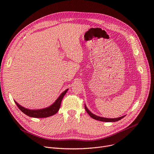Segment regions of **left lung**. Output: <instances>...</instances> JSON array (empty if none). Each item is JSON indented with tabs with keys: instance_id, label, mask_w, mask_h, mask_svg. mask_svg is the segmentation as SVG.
I'll list each match as a JSON object with an SVG mask.
<instances>
[{
	"instance_id": "obj_1",
	"label": "left lung",
	"mask_w": 154,
	"mask_h": 154,
	"mask_svg": "<svg viewBox=\"0 0 154 154\" xmlns=\"http://www.w3.org/2000/svg\"><path fill=\"white\" fill-rule=\"evenodd\" d=\"M85 110L86 111V112L88 113L92 118L97 120V121H103V122H116V121H118L119 120H121V119H122L124 117H125V116L119 117V118H103V117H100L98 116H96L95 115H94L93 113H92L87 108L86 105H85Z\"/></svg>"
}]
</instances>
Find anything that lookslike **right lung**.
<instances>
[{
	"mask_svg": "<svg viewBox=\"0 0 154 154\" xmlns=\"http://www.w3.org/2000/svg\"><path fill=\"white\" fill-rule=\"evenodd\" d=\"M68 90V89L64 91H63V93H62L60 94L58 98L55 100V102L52 105L45 108L39 109H30L20 106L16 101H14V102L16 103V105L20 109L22 112H23L24 114H26V115L30 117L38 118H47V117H49L54 115L58 112L59 109L60 108L61 100L63 97L64 96V95L66 94V93H67Z\"/></svg>",
	"mask_w": 154,
	"mask_h": 154,
	"instance_id": "1",
	"label": "right lung"
}]
</instances>
